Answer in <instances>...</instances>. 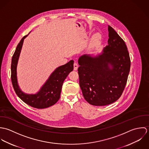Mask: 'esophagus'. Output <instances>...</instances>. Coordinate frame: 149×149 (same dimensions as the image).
I'll return each mask as SVG.
<instances>
[{"instance_id": "34e87169", "label": "esophagus", "mask_w": 149, "mask_h": 149, "mask_svg": "<svg viewBox=\"0 0 149 149\" xmlns=\"http://www.w3.org/2000/svg\"><path fill=\"white\" fill-rule=\"evenodd\" d=\"M73 66H74V70H76L78 69L79 65H78L77 63H74V65H73Z\"/></svg>"}]
</instances>
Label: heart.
<instances>
[{
  "instance_id": "heart-1",
  "label": "heart",
  "mask_w": 149,
  "mask_h": 149,
  "mask_svg": "<svg viewBox=\"0 0 149 149\" xmlns=\"http://www.w3.org/2000/svg\"><path fill=\"white\" fill-rule=\"evenodd\" d=\"M100 36L99 34H96L94 38L92 40V45H95L96 44H97L100 41Z\"/></svg>"
}]
</instances>
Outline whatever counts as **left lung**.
I'll return each instance as SVG.
<instances>
[{
	"label": "left lung",
	"instance_id": "obj_1",
	"mask_svg": "<svg viewBox=\"0 0 149 149\" xmlns=\"http://www.w3.org/2000/svg\"><path fill=\"white\" fill-rule=\"evenodd\" d=\"M108 30V45L102 54L95 57L84 55L78 61L80 86L85 100L93 106H106L119 99L130 69L125 41L110 26Z\"/></svg>",
	"mask_w": 149,
	"mask_h": 149
}]
</instances>
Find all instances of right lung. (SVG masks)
<instances>
[{"instance_id": "right-lung-1", "label": "right lung", "mask_w": 149, "mask_h": 149, "mask_svg": "<svg viewBox=\"0 0 149 149\" xmlns=\"http://www.w3.org/2000/svg\"><path fill=\"white\" fill-rule=\"evenodd\" d=\"M29 34L24 36L17 46L13 56L11 70V79L14 89L17 96L23 102L30 106L43 109L56 104L60 97L62 86L65 79L73 69V60L57 68L50 75L40 91L34 95H27L22 92L17 83V66L21 53L24 39Z\"/></svg>"}]
</instances>
